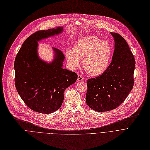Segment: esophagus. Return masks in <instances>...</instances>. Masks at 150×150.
Here are the masks:
<instances>
[{"label": "esophagus", "mask_w": 150, "mask_h": 150, "mask_svg": "<svg viewBox=\"0 0 150 150\" xmlns=\"http://www.w3.org/2000/svg\"><path fill=\"white\" fill-rule=\"evenodd\" d=\"M83 77L82 76V75H81V74H78L77 81H83Z\"/></svg>", "instance_id": "1"}]
</instances>
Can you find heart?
I'll return each mask as SVG.
<instances>
[{
    "label": "heart",
    "instance_id": "1",
    "mask_svg": "<svg viewBox=\"0 0 150 150\" xmlns=\"http://www.w3.org/2000/svg\"><path fill=\"white\" fill-rule=\"evenodd\" d=\"M112 54V49L108 42L96 36L81 38L74 44L73 49L66 53L68 62L72 68L78 67L80 58L82 65L88 74L98 76L108 69Z\"/></svg>",
    "mask_w": 150,
    "mask_h": 150
}]
</instances>
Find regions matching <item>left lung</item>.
I'll use <instances>...</instances> for the list:
<instances>
[{
  "label": "left lung",
  "instance_id": "1",
  "mask_svg": "<svg viewBox=\"0 0 150 150\" xmlns=\"http://www.w3.org/2000/svg\"><path fill=\"white\" fill-rule=\"evenodd\" d=\"M115 38V51L109 66L100 76L87 80L86 103L97 112L117 108L126 98L134 85L135 60L123 37L111 33Z\"/></svg>",
  "mask_w": 150,
  "mask_h": 150
}]
</instances>
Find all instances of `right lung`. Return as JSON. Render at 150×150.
<instances>
[{"label": "right lung", "mask_w": 150, "mask_h": 150, "mask_svg": "<svg viewBox=\"0 0 150 150\" xmlns=\"http://www.w3.org/2000/svg\"><path fill=\"white\" fill-rule=\"evenodd\" d=\"M62 31V27L37 31L25 40L15 57L16 89L25 104L37 113L57 110L63 103L64 91L78 78L75 72L62 68L65 56L60 50L53 48L56 56L50 63L37 55L38 41Z\"/></svg>", "instance_id": "right-lung-1"}]
</instances>
